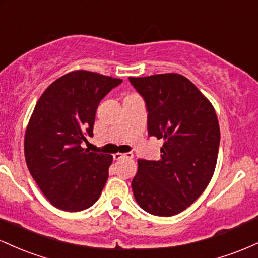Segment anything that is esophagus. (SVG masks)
Here are the masks:
<instances>
[{
	"instance_id": "obj_1",
	"label": "esophagus",
	"mask_w": 258,
	"mask_h": 258,
	"mask_svg": "<svg viewBox=\"0 0 258 258\" xmlns=\"http://www.w3.org/2000/svg\"><path fill=\"white\" fill-rule=\"evenodd\" d=\"M114 159H115V160H121V159H133V154H132V153H125V154L116 153V154H114Z\"/></svg>"
}]
</instances>
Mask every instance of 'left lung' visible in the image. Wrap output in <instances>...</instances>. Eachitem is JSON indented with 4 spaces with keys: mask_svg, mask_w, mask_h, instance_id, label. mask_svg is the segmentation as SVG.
<instances>
[{
    "mask_svg": "<svg viewBox=\"0 0 258 258\" xmlns=\"http://www.w3.org/2000/svg\"><path fill=\"white\" fill-rule=\"evenodd\" d=\"M130 82L146 100L148 135L164 139L160 160H138L133 195L144 211L170 217L190 206L214 176L221 137L217 115L197 86L179 74Z\"/></svg>",
    "mask_w": 258,
    "mask_h": 258,
    "instance_id": "8db88e82",
    "label": "left lung"
}]
</instances>
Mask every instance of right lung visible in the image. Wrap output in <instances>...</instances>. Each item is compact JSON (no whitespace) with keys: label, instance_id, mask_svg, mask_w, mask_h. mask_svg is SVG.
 <instances>
[{"label":"right lung","instance_id":"add662e5","mask_svg":"<svg viewBox=\"0 0 258 258\" xmlns=\"http://www.w3.org/2000/svg\"><path fill=\"white\" fill-rule=\"evenodd\" d=\"M122 80L87 70L68 73L37 100L24 138L26 165L57 209L78 212L100 197L112 156L81 147L93 136L100 100Z\"/></svg>","mask_w":258,"mask_h":258}]
</instances>
